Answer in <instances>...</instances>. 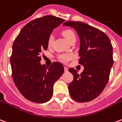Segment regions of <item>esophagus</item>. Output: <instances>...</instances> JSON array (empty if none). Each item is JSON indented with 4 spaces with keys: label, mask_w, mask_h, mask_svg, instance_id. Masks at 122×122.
I'll return each instance as SVG.
<instances>
[{
    "label": "esophagus",
    "mask_w": 122,
    "mask_h": 122,
    "mask_svg": "<svg viewBox=\"0 0 122 122\" xmlns=\"http://www.w3.org/2000/svg\"><path fill=\"white\" fill-rule=\"evenodd\" d=\"M64 69H65V72H68V68L67 67H65Z\"/></svg>",
    "instance_id": "34e87169"
}]
</instances>
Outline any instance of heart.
<instances>
[{
  "mask_svg": "<svg viewBox=\"0 0 122 122\" xmlns=\"http://www.w3.org/2000/svg\"><path fill=\"white\" fill-rule=\"evenodd\" d=\"M62 34H63V36L65 37V38L68 41H69L71 40H72L73 38L75 37V33L72 30H64L62 32ZM53 41V36H50L49 39H48V41H47L48 46L51 47L52 46ZM60 58H61V59L63 61L66 62V61H67L68 60H69V59L72 58V55H71V54H64V55H61L60 56Z\"/></svg>",
  "mask_w": 122,
  "mask_h": 122,
  "instance_id": "heart-1",
  "label": "heart"
}]
</instances>
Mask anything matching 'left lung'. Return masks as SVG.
I'll return each mask as SVG.
<instances>
[{"instance_id":"left-lung-1","label":"left lung","mask_w":122,"mask_h":122,"mask_svg":"<svg viewBox=\"0 0 122 122\" xmlns=\"http://www.w3.org/2000/svg\"><path fill=\"white\" fill-rule=\"evenodd\" d=\"M63 25L73 28L79 36V63L85 68L81 74L74 68L69 69L74 76L69 85L70 95L76 102H89L102 93L108 81L114 63L111 41L104 32L85 23L66 22Z\"/></svg>"}]
</instances>
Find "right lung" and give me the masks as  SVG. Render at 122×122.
<instances>
[{
    "mask_svg": "<svg viewBox=\"0 0 122 122\" xmlns=\"http://www.w3.org/2000/svg\"><path fill=\"white\" fill-rule=\"evenodd\" d=\"M64 21L49 15L32 20L14 41L10 57L14 82L23 97L33 102L51 99L54 83L64 73L61 63L54 62L49 67L40 63L41 53L47 49L50 35Z\"/></svg>",
    "mask_w": 122,
    "mask_h": 122,
    "instance_id": "1",
    "label": "right lung"
}]
</instances>
